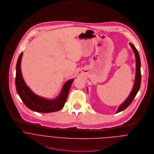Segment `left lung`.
<instances>
[{
    "label": "left lung",
    "instance_id": "left-lung-1",
    "mask_svg": "<svg viewBox=\"0 0 154 154\" xmlns=\"http://www.w3.org/2000/svg\"><path fill=\"white\" fill-rule=\"evenodd\" d=\"M130 45L131 47L132 48L134 53L135 54L136 57V78H135V81L134 84L133 86V88L132 89V91L128 97V98L125 100V101L118 108L116 113L120 112L124 109H125L134 100L135 98L137 92L139 91L140 87V83H141V72H140V56L139 54V52L137 51L136 47L134 46V45L131 43H130Z\"/></svg>",
    "mask_w": 154,
    "mask_h": 154
}]
</instances>
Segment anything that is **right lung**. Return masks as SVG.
<instances>
[{
  "label": "right lung",
  "instance_id": "add662e5",
  "mask_svg": "<svg viewBox=\"0 0 154 154\" xmlns=\"http://www.w3.org/2000/svg\"><path fill=\"white\" fill-rule=\"evenodd\" d=\"M23 52L20 55L16 65L15 86L18 94L23 102L30 110L40 113H50L61 110L67 100L68 93L73 79L67 81L59 96L55 99H47L35 94L26 84L21 74V60Z\"/></svg>",
  "mask_w": 154,
  "mask_h": 154
}]
</instances>
